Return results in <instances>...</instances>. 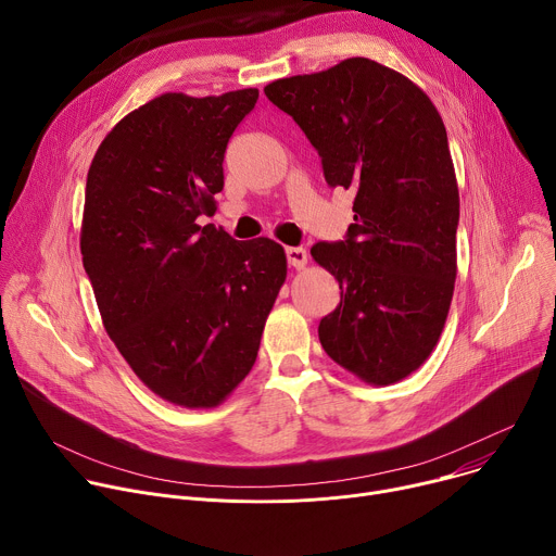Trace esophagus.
<instances>
[{"label":"esophagus","mask_w":556,"mask_h":556,"mask_svg":"<svg viewBox=\"0 0 556 556\" xmlns=\"http://www.w3.org/2000/svg\"><path fill=\"white\" fill-rule=\"evenodd\" d=\"M286 257H288V264L296 270H303L307 266L305 249H286Z\"/></svg>","instance_id":"34e87169"}]
</instances>
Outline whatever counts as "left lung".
Wrapping results in <instances>:
<instances>
[{"instance_id":"obj_1","label":"left lung","mask_w":556,"mask_h":556,"mask_svg":"<svg viewBox=\"0 0 556 556\" xmlns=\"http://www.w3.org/2000/svg\"><path fill=\"white\" fill-rule=\"evenodd\" d=\"M264 92L319 151L328 185L354 191L348 240L309 251L341 288L319 341L361 380L399 382L435 350L457 275L459 193L442 116L405 74L365 56Z\"/></svg>"}]
</instances>
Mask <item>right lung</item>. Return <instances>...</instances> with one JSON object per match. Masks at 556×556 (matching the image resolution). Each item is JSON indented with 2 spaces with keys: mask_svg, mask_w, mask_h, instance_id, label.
<instances>
[{
  "mask_svg": "<svg viewBox=\"0 0 556 556\" xmlns=\"http://www.w3.org/2000/svg\"><path fill=\"white\" fill-rule=\"evenodd\" d=\"M257 99L155 97L112 127L88 172L81 255L105 332L185 409L222 405L249 376L288 273L268 237L237 242L198 224L217 211L228 138Z\"/></svg>",
  "mask_w": 556,
  "mask_h": 556,
  "instance_id": "1",
  "label": "right lung"
}]
</instances>
